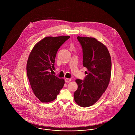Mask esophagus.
Wrapping results in <instances>:
<instances>
[{"mask_svg":"<svg viewBox=\"0 0 135 135\" xmlns=\"http://www.w3.org/2000/svg\"><path fill=\"white\" fill-rule=\"evenodd\" d=\"M71 79L70 78H65V81L66 83H70L71 81Z\"/></svg>","mask_w":135,"mask_h":135,"instance_id":"esophagus-1","label":"esophagus"}]
</instances>
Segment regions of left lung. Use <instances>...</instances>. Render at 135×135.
<instances>
[{
	"instance_id": "obj_1",
	"label": "left lung",
	"mask_w": 135,
	"mask_h": 135,
	"mask_svg": "<svg viewBox=\"0 0 135 135\" xmlns=\"http://www.w3.org/2000/svg\"><path fill=\"white\" fill-rule=\"evenodd\" d=\"M83 49V65L87 69L84 79L75 81L74 100L82 107L94 104L107 89L111 72V58L107 48L96 39L77 37Z\"/></svg>"
}]
</instances>
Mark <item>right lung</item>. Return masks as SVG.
<instances>
[{"mask_svg": "<svg viewBox=\"0 0 135 135\" xmlns=\"http://www.w3.org/2000/svg\"><path fill=\"white\" fill-rule=\"evenodd\" d=\"M70 36L46 37L37 43L30 53L26 65L27 76L34 95L42 102L56 99L64 80L53 75L55 62L60 47Z\"/></svg>", "mask_w": 135, "mask_h": 135, "instance_id": "1", "label": "right lung"}]
</instances>
